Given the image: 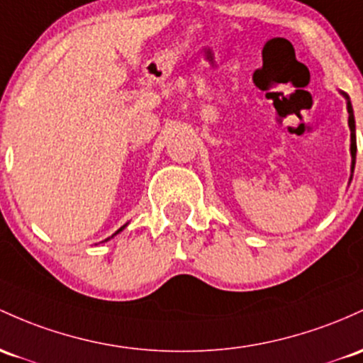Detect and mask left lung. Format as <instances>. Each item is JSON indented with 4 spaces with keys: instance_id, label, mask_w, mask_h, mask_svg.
I'll return each instance as SVG.
<instances>
[{
    "instance_id": "8db88e82",
    "label": "left lung",
    "mask_w": 363,
    "mask_h": 363,
    "mask_svg": "<svg viewBox=\"0 0 363 363\" xmlns=\"http://www.w3.org/2000/svg\"><path fill=\"white\" fill-rule=\"evenodd\" d=\"M348 113H350V118H348L350 130H352V157H353L352 169H353V167H355V157H357V138H355V118H353L352 103H350V101H348Z\"/></svg>"
}]
</instances>
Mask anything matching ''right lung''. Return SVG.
<instances>
[{
	"label": "right lung",
	"mask_w": 363,
	"mask_h": 363,
	"mask_svg": "<svg viewBox=\"0 0 363 363\" xmlns=\"http://www.w3.org/2000/svg\"><path fill=\"white\" fill-rule=\"evenodd\" d=\"M123 227H125V225H123ZM123 227H121V230H122V229H123ZM121 230H117V233H121Z\"/></svg>",
	"instance_id": "1"
}]
</instances>
